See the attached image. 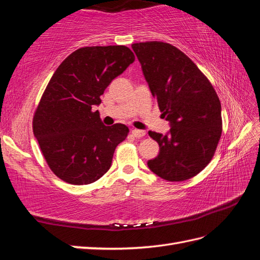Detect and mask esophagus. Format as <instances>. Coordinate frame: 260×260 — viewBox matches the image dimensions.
Returning <instances> with one entry per match:
<instances>
[{
  "label": "esophagus",
  "mask_w": 260,
  "mask_h": 260,
  "mask_svg": "<svg viewBox=\"0 0 260 260\" xmlns=\"http://www.w3.org/2000/svg\"><path fill=\"white\" fill-rule=\"evenodd\" d=\"M131 134H132V136L136 137V138H142V137L146 136V132L145 131H143V130H138V129L132 130Z\"/></svg>",
  "instance_id": "obj_1"
}]
</instances>
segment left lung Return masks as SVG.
I'll use <instances>...</instances> for the list:
<instances>
[{
  "instance_id": "left-lung-1",
  "label": "left lung",
  "mask_w": 260,
  "mask_h": 260,
  "mask_svg": "<svg viewBox=\"0 0 260 260\" xmlns=\"http://www.w3.org/2000/svg\"><path fill=\"white\" fill-rule=\"evenodd\" d=\"M160 112L171 123L169 135L149 131L159 154L148 161L153 174L168 181L197 176L216 152L222 132L221 105L199 68L172 44H132Z\"/></svg>"
}]
</instances>
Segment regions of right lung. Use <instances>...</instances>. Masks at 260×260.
Returning <instances> with one entry per match:
<instances>
[{"label":"right lung","instance_id":"add662e5","mask_svg":"<svg viewBox=\"0 0 260 260\" xmlns=\"http://www.w3.org/2000/svg\"><path fill=\"white\" fill-rule=\"evenodd\" d=\"M135 54L124 45L80 48L52 76L33 115L36 136L49 168L61 180L81 186L110 169L114 150L129 134L124 124H102L94 106Z\"/></svg>","mask_w":260,"mask_h":260}]
</instances>
